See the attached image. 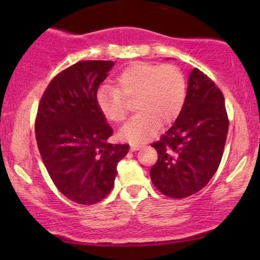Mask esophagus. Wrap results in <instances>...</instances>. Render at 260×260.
<instances>
[{"label":"esophagus","mask_w":260,"mask_h":260,"mask_svg":"<svg viewBox=\"0 0 260 260\" xmlns=\"http://www.w3.org/2000/svg\"><path fill=\"white\" fill-rule=\"evenodd\" d=\"M142 148V145L141 144H137V143H133L130 145V149H131V151H136V150H138V149H141Z\"/></svg>","instance_id":"esophagus-1"}]
</instances>
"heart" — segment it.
Segmentation results:
<instances>
[{
	"instance_id": "obj_1",
	"label": "heart",
	"mask_w": 260,
	"mask_h": 260,
	"mask_svg": "<svg viewBox=\"0 0 260 260\" xmlns=\"http://www.w3.org/2000/svg\"><path fill=\"white\" fill-rule=\"evenodd\" d=\"M115 86L98 91V108L109 122L120 124L129 113L126 99H136L138 112L120 131L131 142L145 141L159 123L172 124L186 102V78L173 63L133 62L115 78Z\"/></svg>"
}]
</instances>
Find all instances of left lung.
Masks as SVG:
<instances>
[{
    "instance_id": "1",
    "label": "left lung",
    "mask_w": 260,
    "mask_h": 260,
    "mask_svg": "<svg viewBox=\"0 0 260 260\" xmlns=\"http://www.w3.org/2000/svg\"><path fill=\"white\" fill-rule=\"evenodd\" d=\"M229 124L222 92L207 74L194 69L180 116L151 144L158 155L150 169L154 186L173 199L201 190L221 162Z\"/></svg>"
}]
</instances>
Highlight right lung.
I'll return each mask as SVG.
<instances>
[{"label": "right lung", "mask_w": 260, "mask_h": 260, "mask_svg": "<svg viewBox=\"0 0 260 260\" xmlns=\"http://www.w3.org/2000/svg\"><path fill=\"white\" fill-rule=\"evenodd\" d=\"M115 65L84 60L51 80L39 103L35 137L53 183L80 205H93L111 191L117 165L129 144H112V127L97 104L98 87Z\"/></svg>", "instance_id": "obj_1"}]
</instances>
